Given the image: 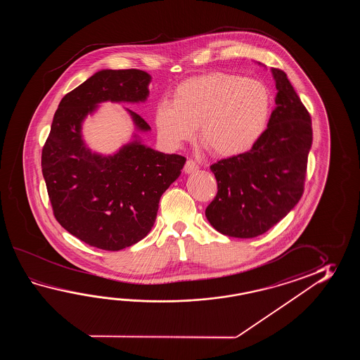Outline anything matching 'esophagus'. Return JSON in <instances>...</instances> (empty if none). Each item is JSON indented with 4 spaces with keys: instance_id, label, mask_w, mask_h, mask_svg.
<instances>
[{
    "instance_id": "esophagus-1",
    "label": "esophagus",
    "mask_w": 360,
    "mask_h": 360,
    "mask_svg": "<svg viewBox=\"0 0 360 360\" xmlns=\"http://www.w3.org/2000/svg\"><path fill=\"white\" fill-rule=\"evenodd\" d=\"M197 169H198V165H197L195 162L193 161V160H188L186 163H185L184 171H185L186 174H193V172H195Z\"/></svg>"
}]
</instances>
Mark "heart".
<instances>
[{
	"label": "heart",
	"instance_id": "1",
	"mask_svg": "<svg viewBox=\"0 0 360 360\" xmlns=\"http://www.w3.org/2000/svg\"><path fill=\"white\" fill-rule=\"evenodd\" d=\"M273 99L268 86L239 75L212 72L179 84L172 101L154 110L158 136L177 149L195 135L216 155L234 157L250 150L264 135Z\"/></svg>",
	"mask_w": 360,
	"mask_h": 360
}]
</instances>
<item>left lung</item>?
Returning <instances> with one entry per match:
<instances>
[{
  "mask_svg": "<svg viewBox=\"0 0 360 360\" xmlns=\"http://www.w3.org/2000/svg\"><path fill=\"white\" fill-rule=\"evenodd\" d=\"M271 75L278 92L268 129L251 150L211 166L219 191L206 217L228 237L264 234L299 203L304 191L311 118L283 70L271 68Z\"/></svg>",
  "mask_w": 360,
  "mask_h": 360,
  "instance_id": "left-lung-1",
  "label": "left lung"
}]
</instances>
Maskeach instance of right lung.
Instances as JSON below:
<instances>
[{"mask_svg": "<svg viewBox=\"0 0 360 360\" xmlns=\"http://www.w3.org/2000/svg\"><path fill=\"white\" fill-rule=\"evenodd\" d=\"M152 76L139 69H101L67 94L55 112L42 150V174L55 217L84 243L120 251L153 228L162 194L180 176L186 158L154 150L140 134L150 126L124 108L130 141L115 153L92 152L82 126L103 103H146Z\"/></svg>", "mask_w": 360, "mask_h": 360, "instance_id": "right-lung-1", "label": "right lung"}]
</instances>
